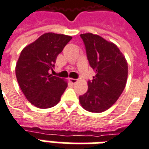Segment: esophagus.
<instances>
[{
  "instance_id": "obj_1",
  "label": "esophagus",
  "mask_w": 149,
  "mask_h": 149,
  "mask_svg": "<svg viewBox=\"0 0 149 149\" xmlns=\"http://www.w3.org/2000/svg\"><path fill=\"white\" fill-rule=\"evenodd\" d=\"M68 81H69V82L72 84H75L77 83V79H73V78H69Z\"/></svg>"
}]
</instances>
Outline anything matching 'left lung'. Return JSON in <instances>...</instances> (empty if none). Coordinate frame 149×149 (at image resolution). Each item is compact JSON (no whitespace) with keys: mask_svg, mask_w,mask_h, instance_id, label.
<instances>
[{"mask_svg":"<svg viewBox=\"0 0 149 149\" xmlns=\"http://www.w3.org/2000/svg\"><path fill=\"white\" fill-rule=\"evenodd\" d=\"M88 61L96 72L88 81V91L79 97L84 109L102 112L112 107L125 89L128 63L115 44L93 33L81 34Z\"/></svg>","mask_w":149,"mask_h":149,"instance_id":"8db88e82","label":"left lung"}]
</instances>
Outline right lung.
I'll list each match as a JSON object with an SVG mask.
<instances>
[{
	"label": "right lung",
	"mask_w": 149,
	"mask_h": 149,
	"mask_svg": "<svg viewBox=\"0 0 149 149\" xmlns=\"http://www.w3.org/2000/svg\"><path fill=\"white\" fill-rule=\"evenodd\" d=\"M72 37L47 33L27 45L16 65V77L27 100L40 109L55 106L68 86L63 79L49 73L59 53Z\"/></svg>",
	"instance_id": "right-lung-1"
}]
</instances>
